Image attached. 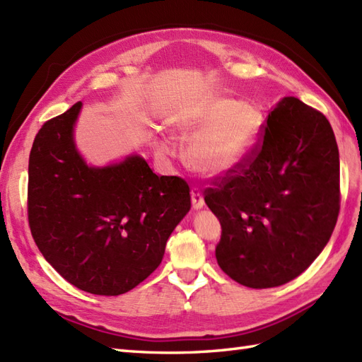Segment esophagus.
Returning <instances> with one entry per match:
<instances>
[{"label": "esophagus", "mask_w": 362, "mask_h": 362, "mask_svg": "<svg viewBox=\"0 0 362 362\" xmlns=\"http://www.w3.org/2000/svg\"><path fill=\"white\" fill-rule=\"evenodd\" d=\"M191 200H192V208L194 209H200L203 208V203H205V200H203V196L199 188H192L191 189Z\"/></svg>", "instance_id": "obj_1"}]
</instances>
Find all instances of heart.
I'll return each instance as SVG.
<instances>
[{
    "label": "heart",
    "instance_id": "1",
    "mask_svg": "<svg viewBox=\"0 0 362 362\" xmlns=\"http://www.w3.org/2000/svg\"><path fill=\"white\" fill-rule=\"evenodd\" d=\"M262 125V113L255 107L233 99H211L185 127L187 136L197 134L188 146L187 159L199 173H225L254 146ZM157 148L163 154L170 153L163 142Z\"/></svg>",
    "mask_w": 362,
    "mask_h": 362
}]
</instances>
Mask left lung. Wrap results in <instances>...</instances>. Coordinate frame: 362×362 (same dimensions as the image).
<instances>
[{"instance_id": "1", "label": "left lung", "mask_w": 362, "mask_h": 362, "mask_svg": "<svg viewBox=\"0 0 362 362\" xmlns=\"http://www.w3.org/2000/svg\"><path fill=\"white\" fill-rule=\"evenodd\" d=\"M221 225L217 263L234 281L281 286L312 264L339 214V153L327 117L284 98L262 139L205 189Z\"/></svg>"}]
</instances>
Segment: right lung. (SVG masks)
<instances>
[{
  "mask_svg": "<svg viewBox=\"0 0 362 362\" xmlns=\"http://www.w3.org/2000/svg\"><path fill=\"white\" fill-rule=\"evenodd\" d=\"M82 102L45 122L29 159L27 217L57 272L95 295L132 291L160 264L166 240L191 208L189 185L157 175L139 156L90 168L73 142Z\"/></svg>",
  "mask_w": 362,
  "mask_h": 362,
  "instance_id": "obj_1",
  "label": "right lung"
}]
</instances>
